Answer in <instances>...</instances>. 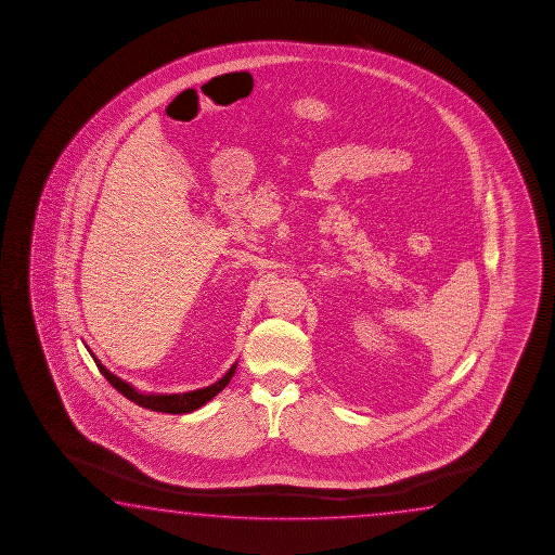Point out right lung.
Wrapping results in <instances>:
<instances>
[{
    "mask_svg": "<svg viewBox=\"0 0 555 555\" xmlns=\"http://www.w3.org/2000/svg\"><path fill=\"white\" fill-rule=\"evenodd\" d=\"M89 353H91V349H89ZM91 358L94 359V363L99 366V371L103 373L104 378L120 395L126 396L128 400H132L133 404L141 405V408L151 410V412H160V414H190V412H194L197 408L207 404L211 398H216L231 383V378H233L236 371L235 361L225 375L221 376L214 385L206 386V388H197V390H190V392H182V395H151V392H141L135 386L111 373L99 359L94 358V353H91Z\"/></svg>",
    "mask_w": 555,
    "mask_h": 555,
    "instance_id": "obj_1",
    "label": "right lung"
}]
</instances>
